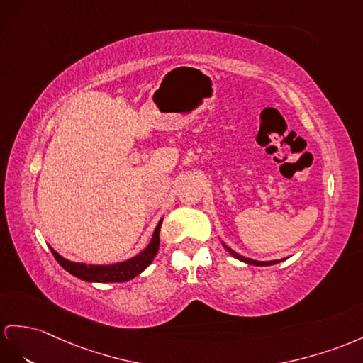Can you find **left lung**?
<instances>
[{
  "label": "left lung",
  "mask_w": 363,
  "mask_h": 363,
  "mask_svg": "<svg viewBox=\"0 0 363 363\" xmlns=\"http://www.w3.org/2000/svg\"><path fill=\"white\" fill-rule=\"evenodd\" d=\"M223 246L226 248V251L233 255V257H235L237 260H242V262H245V263H248V264H255V267H268V264H276V263H279V262H281V260H271V262H259V260H252V259H248V257H243V255H240V254H237L235 251H233L231 248H229V246H226L225 243H223Z\"/></svg>",
  "instance_id": "8db88e82"
}]
</instances>
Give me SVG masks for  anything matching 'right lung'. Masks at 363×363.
<instances>
[{
    "label": "right lung",
    "mask_w": 363,
    "mask_h": 363,
    "mask_svg": "<svg viewBox=\"0 0 363 363\" xmlns=\"http://www.w3.org/2000/svg\"><path fill=\"white\" fill-rule=\"evenodd\" d=\"M163 218L158 222L155 231L152 234L151 242L146 248L126 262L113 263V264H86V263H77L70 262L54 250L50 248L57 262L63 267L67 272L72 276L82 279L84 281H99V284H112V281H128L143 272L149 264L152 263L154 257L158 252V246H160V228H162Z\"/></svg>",
    "instance_id": "obj_1"
}]
</instances>
